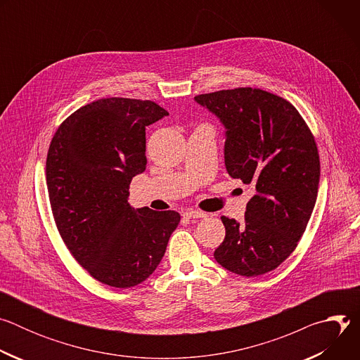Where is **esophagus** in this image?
<instances>
[{
	"instance_id": "obj_1",
	"label": "esophagus",
	"mask_w": 360,
	"mask_h": 360,
	"mask_svg": "<svg viewBox=\"0 0 360 360\" xmlns=\"http://www.w3.org/2000/svg\"><path fill=\"white\" fill-rule=\"evenodd\" d=\"M184 215L186 218H207L208 217L207 212H202V211H198V210H189Z\"/></svg>"
}]
</instances>
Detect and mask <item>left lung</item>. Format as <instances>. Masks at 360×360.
<instances>
[{"label":"left lung","mask_w":360,"mask_h":360,"mask_svg":"<svg viewBox=\"0 0 360 360\" xmlns=\"http://www.w3.org/2000/svg\"><path fill=\"white\" fill-rule=\"evenodd\" d=\"M225 127V167L255 188L242 222L222 217L214 258L240 276L276 269L295 250L316 203L321 162L315 138L286 99L259 88L196 95Z\"/></svg>","instance_id":"obj_1"}]
</instances>
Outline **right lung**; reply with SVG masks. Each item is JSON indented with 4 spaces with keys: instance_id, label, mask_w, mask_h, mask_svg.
Returning a JSON list of instances; mask_svg holds the SVG:
<instances>
[{
    "instance_id": "1",
    "label": "right lung",
    "mask_w": 360,
    "mask_h": 360,
    "mask_svg": "<svg viewBox=\"0 0 360 360\" xmlns=\"http://www.w3.org/2000/svg\"><path fill=\"white\" fill-rule=\"evenodd\" d=\"M169 115L152 101L102 98L57 129L46 186L63 240L96 281L131 288L160 265L181 215L134 210L129 184L146 168L145 128Z\"/></svg>"
}]
</instances>
